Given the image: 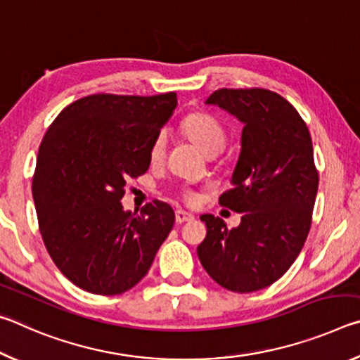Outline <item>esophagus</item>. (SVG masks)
<instances>
[{
	"label": "esophagus",
	"mask_w": 360,
	"mask_h": 360,
	"mask_svg": "<svg viewBox=\"0 0 360 360\" xmlns=\"http://www.w3.org/2000/svg\"><path fill=\"white\" fill-rule=\"evenodd\" d=\"M188 221H193V214H191V212H187V211H182V210L176 211V224H184Z\"/></svg>",
	"instance_id": "1"
}]
</instances>
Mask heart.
I'll list each match as a JSON object with an SVG mask.
<instances>
[{"label":"heart","instance_id":"obj_1","mask_svg":"<svg viewBox=\"0 0 360 360\" xmlns=\"http://www.w3.org/2000/svg\"><path fill=\"white\" fill-rule=\"evenodd\" d=\"M182 129H184L187 138L206 155H217L224 149L225 143H227V133H225L221 122L206 112H195L188 115L184 124H182ZM167 131H160L155 136L149 150L152 163L163 160L167 152ZM186 198L192 200V195L186 193Z\"/></svg>","mask_w":360,"mask_h":360}]
</instances>
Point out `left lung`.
I'll use <instances>...</instances> for the list:
<instances>
[{
    "mask_svg": "<svg viewBox=\"0 0 360 360\" xmlns=\"http://www.w3.org/2000/svg\"><path fill=\"white\" fill-rule=\"evenodd\" d=\"M205 105L243 124L231 188L219 202L245 216L231 230L221 217H200L208 233L198 259L219 285L248 294L278 281L307 240L319 184L311 136L297 109L270 90H216Z\"/></svg>",
    "mask_w": 360,
    "mask_h": 360,
    "instance_id": "obj_1",
    "label": "left lung"
}]
</instances>
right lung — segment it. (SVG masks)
<instances>
[{"instance_id":"add662e5","label":"right lung","mask_w":360,"mask_h":360,"mask_svg":"<svg viewBox=\"0 0 360 360\" xmlns=\"http://www.w3.org/2000/svg\"><path fill=\"white\" fill-rule=\"evenodd\" d=\"M176 94H98L66 106L38 152L33 200L53 264L72 284L96 295H119L148 275L174 225L168 203L141 214L120 200L130 178L149 169V150L172 117Z\"/></svg>"}]
</instances>
